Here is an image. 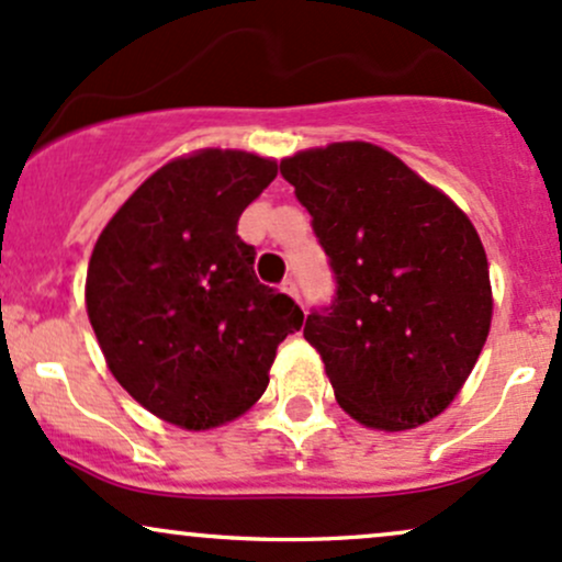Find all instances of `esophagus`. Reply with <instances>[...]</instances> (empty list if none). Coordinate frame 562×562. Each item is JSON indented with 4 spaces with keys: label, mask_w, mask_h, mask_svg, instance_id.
<instances>
[{
    "label": "esophagus",
    "mask_w": 562,
    "mask_h": 562,
    "mask_svg": "<svg viewBox=\"0 0 562 562\" xmlns=\"http://www.w3.org/2000/svg\"><path fill=\"white\" fill-rule=\"evenodd\" d=\"M282 293H288V295H291V299L299 301V285H295L293 277H288V280L282 282Z\"/></svg>",
    "instance_id": "esophagus-1"
}]
</instances>
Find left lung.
<instances>
[{"mask_svg": "<svg viewBox=\"0 0 562 562\" xmlns=\"http://www.w3.org/2000/svg\"><path fill=\"white\" fill-rule=\"evenodd\" d=\"M312 215L336 301L306 317L338 405L368 429L440 416L493 317L488 258L467 213L392 151L338 140L280 162Z\"/></svg>", "mask_w": 562, "mask_h": 562, "instance_id": "left-lung-1", "label": "left lung"}]
</instances>
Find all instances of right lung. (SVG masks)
<instances>
[{
    "label": "right lung",
    "mask_w": 562,
    "mask_h": 562,
    "mask_svg": "<svg viewBox=\"0 0 562 562\" xmlns=\"http://www.w3.org/2000/svg\"><path fill=\"white\" fill-rule=\"evenodd\" d=\"M277 162L243 149L170 159L98 237L85 306L111 375L135 403L189 431L224 427L258 403L304 312L261 285L237 237Z\"/></svg>",
    "instance_id": "right-lung-1"
}]
</instances>
